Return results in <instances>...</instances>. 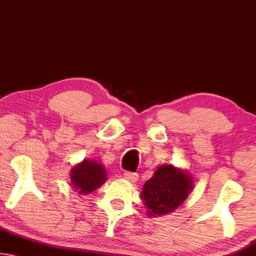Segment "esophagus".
<instances>
[{"mask_svg":"<svg viewBox=\"0 0 256 256\" xmlns=\"http://www.w3.org/2000/svg\"><path fill=\"white\" fill-rule=\"evenodd\" d=\"M138 175L136 174V172H124V178L128 180V182H132V183H134V182L138 180Z\"/></svg>","mask_w":256,"mask_h":256,"instance_id":"obj_1","label":"esophagus"}]
</instances>
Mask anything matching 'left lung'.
Segmentation results:
<instances>
[{
  "mask_svg": "<svg viewBox=\"0 0 256 256\" xmlns=\"http://www.w3.org/2000/svg\"><path fill=\"white\" fill-rule=\"evenodd\" d=\"M192 178L172 164H164L146 182L141 193L150 216H162L176 210L192 190Z\"/></svg>",
  "mask_w": 256,
  "mask_h": 256,
  "instance_id": "1",
  "label": "left lung"
}]
</instances>
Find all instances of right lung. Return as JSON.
<instances>
[{
	"instance_id": "right-lung-1",
	"label": "right lung",
	"mask_w": 256,
	"mask_h": 256,
	"mask_svg": "<svg viewBox=\"0 0 256 256\" xmlns=\"http://www.w3.org/2000/svg\"><path fill=\"white\" fill-rule=\"evenodd\" d=\"M71 180L78 192L86 196L105 183L106 170L94 160H84L72 170Z\"/></svg>"
}]
</instances>
